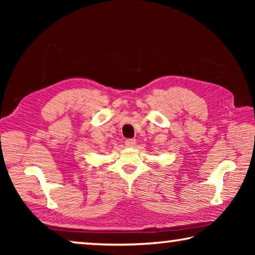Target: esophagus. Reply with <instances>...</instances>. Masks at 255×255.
I'll list each match as a JSON object with an SVG mask.
<instances>
[{"instance_id": "obj_1", "label": "esophagus", "mask_w": 255, "mask_h": 255, "mask_svg": "<svg viewBox=\"0 0 255 255\" xmlns=\"http://www.w3.org/2000/svg\"><path fill=\"white\" fill-rule=\"evenodd\" d=\"M125 144H126L127 147H133L136 144V140L135 139H127L126 141H125Z\"/></svg>"}]
</instances>
